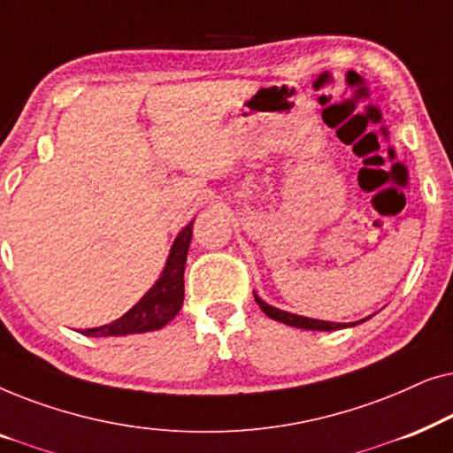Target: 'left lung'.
<instances>
[{"mask_svg": "<svg viewBox=\"0 0 453 453\" xmlns=\"http://www.w3.org/2000/svg\"><path fill=\"white\" fill-rule=\"evenodd\" d=\"M253 296H256V303L259 305V309H262V311L268 315V318L280 321V324L301 327V330H319V332H330V330H340V327H346V324H334V321L311 319V318H303V315L282 311V309H276V307L268 305V303L259 299L256 293H253ZM365 319H369V318H365ZM365 319H361V321H365ZM361 321H357V324H361ZM357 324H350V326H357Z\"/></svg>", "mask_w": 453, "mask_h": 453, "instance_id": "obj_1", "label": "left lung"}]
</instances>
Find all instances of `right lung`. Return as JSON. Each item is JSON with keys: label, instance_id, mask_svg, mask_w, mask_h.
Listing matches in <instances>:
<instances>
[{"label": "right lung", "instance_id": "obj_1", "mask_svg": "<svg viewBox=\"0 0 453 453\" xmlns=\"http://www.w3.org/2000/svg\"><path fill=\"white\" fill-rule=\"evenodd\" d=\"M191 225H194V220L177 234L163 274H160L157 284L142 296L140 303H135L126 315H121L119 319L111 321L107 326L82 330L84 336L107 338L152 332L160 330L175 318L183 305V272L191 243Z\"/></svg>", "mask_w": 453, "mask_h": 453}]
</instances>
